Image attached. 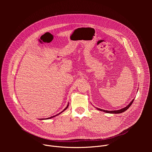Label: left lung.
<instances>
[{
	"label": "left lung",
	"instance_id": "left-lung-1",
	"mask_svg": "<svg viewBox=\"0 0 152 152\" xmlns=\"http://www.w3.org/2000/svg\"><path fill=\"white\" fill-rule=\"evenodd\" d=\"M134 100V99H133V100H132V102H130V103H129L126 107H124V108H122V109H121V110H116V111H106V110H103L100 109V108H97V107H96V108H97V109L98 110L103 111V112L106 113H110V114H120V113H122L126 111L128 109V108H129L130 106H131V105L132 104Z\"/></svg>",
	"mask_w": 152,
	"mask_h": 152
}]
</instances>
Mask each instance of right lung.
Segmentation results:
<instances>
[{
    "instance_id": "add662e5",
    "label": "right lung",
    "mask_w": 152,
    "mask_h": 152,
    "mask_svg": "<svg viewBox=\"0 0 152 152\" xmlns=\"http://www.w3.org/2000/svg\"><path fill=\"white\" fill-rule=\"evenodd\" d=\"M68 106H69V103H68V104H67V106H66V108H65V109H64V110H63V111H62V112H61V113H59V114H57V115H54V116H52V117H49V118H46V119H49V118H53V117H55V116H56V115H59V114H61V113H62V112H64V111H65V110H67V107H68ZM41 120H42V119H41ZM43 120H44V118H43Z\"/></svg>"
}]
</instances>
